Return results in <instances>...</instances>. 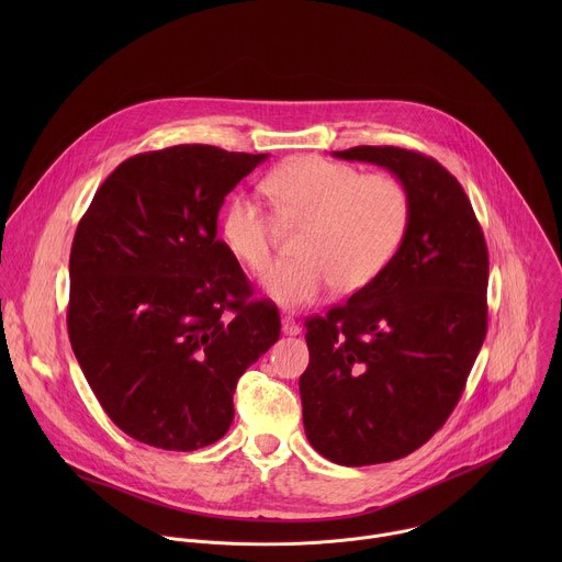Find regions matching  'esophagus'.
<instances>
[{
  "label": "esophagus",
  "mask_w": 562,
  "mask_h": 562,
  "mask_svg": "<svg viewBox=\"0 0 562 562\" xmlns=\"http://www.w3.org/2000/svg\"><path fill=\"white\" fill-rule=\"evenodd\" d=\"M300 325L295 323L293 317H282V334L284 336H300Z\"/></svg>",
  "instance_id": "34e87169"
}]
</instances>
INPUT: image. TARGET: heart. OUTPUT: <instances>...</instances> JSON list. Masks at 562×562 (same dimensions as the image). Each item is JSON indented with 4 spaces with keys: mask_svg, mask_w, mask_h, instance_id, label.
Returning a JSON list of instances; mask_svg holds the SVG:
<instances>
[{
    "mask_svg": "<svg viewBox=\"0 0 562 562\" xmlns=\"http://www.w3.org/2000/svg\"><path fill=\"white\" fill-rule=\"evenodd\" d=\"M276 215L286 226H304L297 265L278 267L262 280L269 297L300 308L331 286L358 293L393 260L412 222V198L391 176L362 171L325 157H295L267 182ZM276 217L247 193L228 200L222 215V239L231 256L254 273L273 262Z\"/></svg>",
    "mask_w": 562,
    "mask_h": 562,
    "instance_id": "1",
    "label": "heart"
}]
</instances>
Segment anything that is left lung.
Masks as SVG:
<instances>
[{"instance_id":"left-lung-1","label":"left lung","mask_w":562,"mask_h":562,"mask_svg":"<svg viewBox=\"0 0 562 562\" xmlns=\"http://www.w3.org/2000/svg\"><path fill=\"white\" fill-rule=\"evenodd\" d=\"M334 157L389 169L412 198L389 267L304 323V434L327 460L362 467L409 456L458 405L487 336L490 256L467 193L434 157L397 146Z\"/></svg>"}]
</instances>
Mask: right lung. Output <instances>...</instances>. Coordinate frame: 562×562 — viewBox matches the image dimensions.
Returning <instances> with one entry per match:
<instances>
[{"instance_id": "right-lung-1", "label": "right lung", "mask_w": 562, "mask_h": 562, "mask_svg": "<svg viewBox=\"0 0 562 562\" xmlns=\"http://www.w3.org/2000/svg\"><path fill=\"white\" fill-rule=\"evenodd\" d=\"M269 155L180 144L128 157L70 247L68 338L131 438L167 451L217 442L233 393L280 338V313L217 239V213Z\"/></svg>"}]
</instances>
